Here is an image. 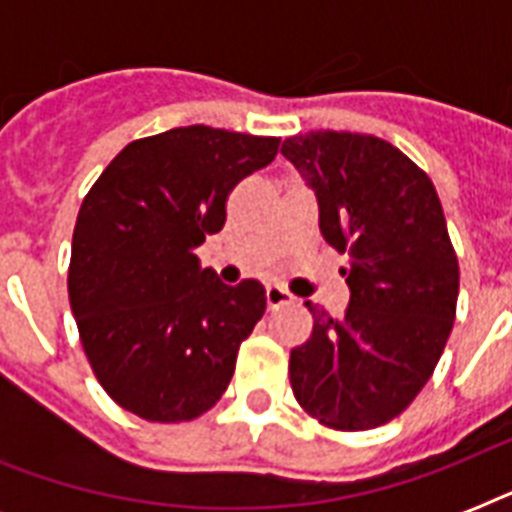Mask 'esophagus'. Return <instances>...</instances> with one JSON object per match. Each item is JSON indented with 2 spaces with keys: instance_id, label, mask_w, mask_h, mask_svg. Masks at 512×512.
Instances as JSON below:
<instances>
[{
  "instance_id": "1",
  "label": "esophagus",
  "mask_w": 512,
  "mask_h": 512,
  "mask_svg": "<svg viewBox=\"0 0 512 512\" xmlns=\"http://www.w3.org/2000/svg\"><path fill=\"white\" fill-rule=\"evenodd\" d=\"M265 303H268V311H276V308H281V305L295 303V297L289 295L284 287H276V284H273V287L265 289Z\"/></svg>"
}]
</instances>
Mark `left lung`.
<instances>
[{
  "label": "left lung",
  "instance_id": "left-lung-1",
  "mask_svg": "<svg viewBox=\"0 0 512 512\" xmlns=\"http://www.w3.org/2000/svg\"><path fill=\"white\" fill-rule=\"evenodd\" d=\"M319 201L327 244L348 255L350 303L321 305L311 340L292 348L289 382L305 412L335 430L385 425L412 404L452 335L460 265L430 177L390 146L358 132L284 140Z\"/></svg>",
  "mask_w": 512,
  "mask_h": 512
}]
</instances>
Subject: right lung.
Instances as JSON below:
<instances>
[{"label": "right lung", "instance_id": "right-lung-1", "mask_svg": "<svg viewBox=\"0 0 512 512\" xmlns=\"http://www.w3.org/2000/svg\"><path fill=\"white\" fill-rule=\"evenodd\" d=\"M279 138L175 127L132 140L84 196L68 297L84 353L116 404L183 422L220 401L265 289L228 287L196 247L225 223L228 193L279 154Z\"/></svg>", "mask_w": 512, "mask_h": 512}]
</instances>
